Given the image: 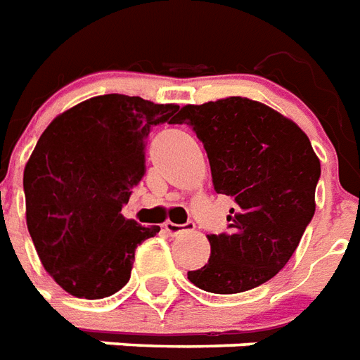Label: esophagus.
I'll use <instances>...</instances> for the list:
<instances>
[{
  "mask_svg": "<svg viewBox=\"0 0 360 360\" xmlns=\"http://www.w3.org/2000/svg\"><path fill=\"white\" fill-rule=\"evenodd\" d=\"M163 228L169 235H180V233H186V231H191V229L195 228V226H193L191 221H188V224H174V221H165Z\"/></svg>",
  "mask_w": 360,
  "mask_h": 360,
  "instance_id": "1",
  "label": "esophagus"
}]
</instances>
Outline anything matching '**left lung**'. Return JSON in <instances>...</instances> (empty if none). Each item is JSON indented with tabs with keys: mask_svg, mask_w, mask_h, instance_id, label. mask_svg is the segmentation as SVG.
Wrapping results in <instances>:
<instances>
[{
	"mask_svg": "<svg viewBox=\"0 0 360 360\" xmlns=\"http://www.w3.org/2000/svg\"><path fill=\"white\" fill-rule=\"evenodd\" d=\"M174 123L193 127L218 193L235 199L228 233L207 235L209 262L188 279L237 294L264 285L290 260L315 214L321 161L292 119L245 96L188 104Z\"/></svg>",
	"mask_w": 360,
	"mask_h": 360,
	"instance_id": "obj_1",
	"label": "left lung"
}]
</instances>
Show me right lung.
Wrapping results in <instances>:
<instances>
[{"mask_svg": "<svg viewBox=\"0 0 360 360\" xmlns=\"http://www.w3.org/2000/svg\"><path fill=\"white\" fill-rule=\"evenodd\" d=\"M176 104L102 94L56 115L24 169L26 224L43 267L75 298L112 296L134 250L159 233L121 214L146 174V139Z\"/></svg>", "mask_w": 360, "mask_h": 360, "instance_id": "add662e5", "label": "right lung"}]
</instances>
